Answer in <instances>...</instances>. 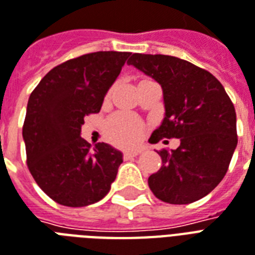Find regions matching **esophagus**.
<instances>
[{"label":"esophagus","mask_w":255,"mask_h":255,"mask_svg":"<svg viewBox=\"0 0 255 255\" xmlns=\"http://www.w3.org/2000/svg\"><path fill=\"white\" fill-rule=\"evenodd\" d=\"M141 151L140 149H131V151H126L124 152V159H131V158H135V156H137L139 153H140Z\"/></svg>","instance_id":"1"}]
</instances>
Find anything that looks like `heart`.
Wrapping results in <instances>:
<instances>
[{"instance_id":"heart-1","label":"heart","mask_w":255,"mask_h":255,"mask_svg":"<svg viewBox=\"0 0 255 255\" xmlns=\"http://www.w3.org/2000/svg\"><path fill=\"white\" fill-rule=\"evenodd\" d=\"M143 133V126L139 120L128 114L114 115L107 123V136L112 143L119 145L136 144Z\"/></svg>"}]
</instances>
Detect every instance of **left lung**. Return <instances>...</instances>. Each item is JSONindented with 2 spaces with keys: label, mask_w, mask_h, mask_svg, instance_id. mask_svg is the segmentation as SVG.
<instances>
[{
  "label": "left lung",
  "mask_w": 255,
  "mask_h": 255,
  "mask_svg": "<svg viewBox=\"0 0 255 255\" xmlns=\"http://www.w3.org/2000/svg\"><path fill=\"white\" fill-rule=\"evenodd\" d=\"M127 64L152 77L163 89L166 114L149 141L180 140L171 152H158L162 167L148 178L151 191L171 205L199 201L223 179L238 143L230 97L210 72L182 58L133 53Z\"/></svg>",
  "instance_id": "left-lung-1"
}]
</instances>
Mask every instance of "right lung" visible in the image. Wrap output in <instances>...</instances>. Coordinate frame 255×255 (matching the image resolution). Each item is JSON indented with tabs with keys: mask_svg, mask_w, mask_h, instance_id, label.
<instances>
[{
	"mask_svg": "<svg viewBox=\"0 0 255 255\" xmlns=\"http://www.w3.org/2000/svg\"><path fill=\"white\" fill-rule=\"evenodd\" d=\"M129 52H95L46 73L30 93L22 137L30 174L46 195L68 207L106 197L123 163L107 143L92 147L80 136L84 118L100 112Z\"/></svg>",
	"mask_w": 255,
	"mask_h": 255,
	"instance_id": "right-lung-1",
	"label": "right lung"
}]
</instances>
